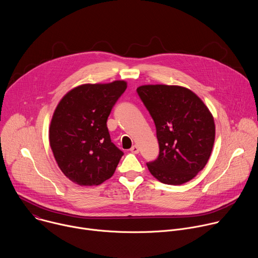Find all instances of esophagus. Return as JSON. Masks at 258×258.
<instances>
[{"mask_svg":"<svg viewBox=\"0 0 258 258\" xmlns=\"http://www.w3.org/2000/svg\"><path fill=\"white\" fill-rule=\"evenodd\" d=\"M139 151H140V149H139V147L137 145H134L131 148V152L134 153V154H138Z\"/></svg>","mask_w":258,"mask_h":258,"instance_id":"obj_1","label":"esophagus"}]
</instances>
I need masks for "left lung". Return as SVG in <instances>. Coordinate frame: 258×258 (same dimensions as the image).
I'll return each mask as SVG.
<instances>
[{
	"label": "left lung",
	"instance_id": "left-lung-1",
	"mask_svg": "<svg viewBox=\"0 0 258 258\" xmlns=\"http://www.w3.org/2000/svg\"><path fill=\"white\" fill-rule=\"evenodd\" d=\"M137 92L152 116L159 144L158 158L147 163L166 185H181L206 165L214 144V119L191 90L179 86L145 85Z\"/></svg>",
	"mask_w": 258,
	"mask_h": 258
}]
</instances>
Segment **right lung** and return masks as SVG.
Here are the masks:
<instances>
[{"mask_svg": "<svg viewBox=\"0 0 258 258\" xmlns=\"http://www.w3.org/2000/svg\"><path fill=\"white\" fill-rule=\"evenodd\" d=\"M126 87L124 81L81 85L55 109L51 149L65 176L80 186H98L111 177L123 155L111 142L106 122Z\"/></svg>", "mask_w": 258, "mask_h": 258, "instance_id": "1", "label": "right lung"}]
</instances>
